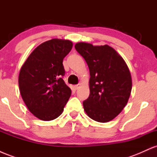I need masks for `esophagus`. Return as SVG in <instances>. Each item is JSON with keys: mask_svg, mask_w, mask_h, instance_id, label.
<instances>
[{"mask_svg": "<svg viewBox=\"0 0 157 157\" xmlns=\"http://www.w3.org/2000/svg\"><path fill=\"white\" fill-rule=\"evenodd\" d=\"M80 86H81V84H80V83H79V84H77V85H75V89H78L80 87Z\"/></svg>", "mask_w": 157, "mask_h": 157, "instance_id": "esophagus-1", "label": "esophagus"}]
</instances>
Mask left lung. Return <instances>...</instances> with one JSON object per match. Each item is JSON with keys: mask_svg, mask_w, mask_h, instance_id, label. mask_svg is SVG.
<instances>
[{"mask_svg": "<svg viewBox=\"0 0 157 157\" xmlns=\"http://www.w3.org/2000/svg\"><path fill=\"white\" fill-rule=\"evenodd\" d=\"M75 47L89 68L90 94L82 102L85 111L97 122L111 121L121 112L130 97L132 81L128 67L108 45L78 43Z\"/></svg>", "mask_w": 157, "mask_h": 157, "instance_id": "left-lung-1", "label": "left lung"}]
</instances>
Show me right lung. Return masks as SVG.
<instances>
[{
    "label": "right lung",
    "instance_id": "obj_1",
    "mask_svg": "<svg viewBox=\"0 0 157 157\" xmlns=\"http://www.w3.org/2000/svg\"><path fill=\"white\" fill-rule=\"evenodd\" d=\"M71 48L70 40H50L37 46L21 68V97L30 112L40 120L58 117L71 96V89L63 80V60Z\"/></svg>",
    "mask_w": 157,
    "mask_h": 157
}]
</instances>
